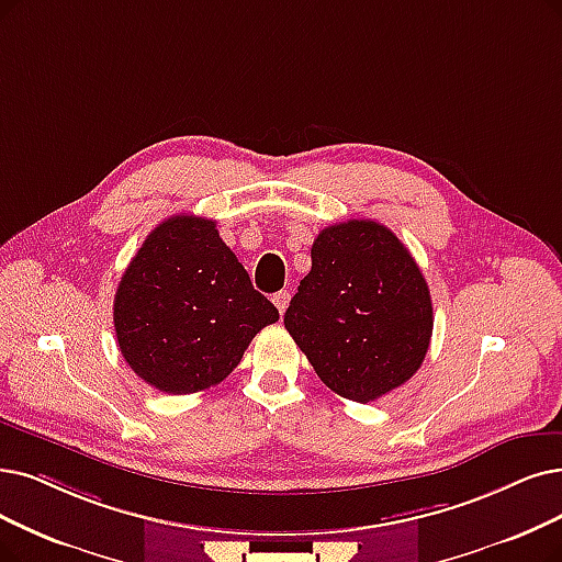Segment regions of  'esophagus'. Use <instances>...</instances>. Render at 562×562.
Wrapping results in <instances>:
<instances>
[{
	"instance_id": "obj_1",
	"label": "esophagus",
	"mask_w": 562,
	"mask_h": 562,
	"mask_svg": "<svg viewBox=\"0 0 562 562\" xmlns=\"http://www.w3.org/2000/svg\"><path fill=\"white\" fill-rule=\"evenodd\" d=\"M272 302H274V306L279 308V313L283 316V311L288 308V302H290V293H288V290H279Z\"/></svg>"
}]
</instances>
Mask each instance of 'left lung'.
Listing matches in <instances>:
<instances>
[{
    "instance_id": "1",
    "label": "left lung",
    "mask_w": 562,
    "mask_h": 562,
    "mask_svg": "<svg viewBox=\"0 0 562 562\" xmlns=\"http://www.w3.org/2000/svg\"><path fill=\"white\" fill-rule=\"evenodd\" d=\"M283 325L323 383L369 403L401 387L431 344L434 306L415 258L385 226L352 218L311 246Z\"/></svg>"
}]
</instances>
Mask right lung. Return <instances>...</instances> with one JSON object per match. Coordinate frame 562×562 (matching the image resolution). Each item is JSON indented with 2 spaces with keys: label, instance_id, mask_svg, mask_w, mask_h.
<instances>
[{
  "label": "right lung",
  "instance_id": "right-lung-1",
  "mask_svg": "<svg viewBox=\"0 0 562 562\" xmlns=\"http://www.w3.org/2000/svg\"><path fill=\"white\" fill-rule=\"evenodd\" d=\"M112 321L126 364L147 385L193 394L228 378L279 311L254 290L216 221L177 214L128 262Z\"/></svg>",
  "mask_w": 562,
  "mask_h": 562
}]
</instances>
